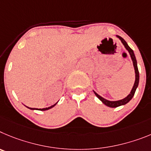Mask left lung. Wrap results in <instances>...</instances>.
I'll return each mask as SVG.
<instances>
[{"instance_id":"left-lung-1","label":"left lung","mask_w":151,"mask_h":151,"mask_svg":"<svg viewBox=\"0 0 151 151\" xmlns=\"http://www.w3.org/2000/svg\"><path fill=\"white\" fill-rule=\"evenodd\" d=\"M118 38L119 40H121L122 43H123V45H124L125 48L126 50H128V52H129V55L131 56V59L132 60V63H133V66H134V68H135V83L133 85V87L132 89L131 92H130L128 96H126V98H124L123 99H121V100H119V101H109V100H107V99H104L102 98L101 96H99V94H97L96 92L94 91V93L96 96L98 97V99L100 100V101H102L103 104H104L105 105H107L108 107H110V108H116V107H119V106H121V105H124V104H127L129 101L132 99V97L134 96L135 95V90H136L137 87H138V83H139V72H138V65H137V61L136 59H135V55L134 54V52H133V50L129 47V45L127 44L125 40L123 38H122L120 36H118L116 35Z\"/></svg>"}]
</instances>
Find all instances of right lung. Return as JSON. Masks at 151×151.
Wrapping results in <instances>:
<instances>
[{
    "label": "right lung",
    "instance_id": "add662e5",
    "mask_svg": "<svg viewBox=\"0 0 151 151\" xmlns=\"http://www.w3.org/2000/svg\"><path fill=\"white\" fill-rule=\"evenodd\" d=\"M57 104V102L55 103V104H53V105H52V106H50V107H48V108H40V109H38V108H28V107H27V108H29V109H31V110H39V111H47V110H49V109H50V108H53L54 106L55 105V104Z\"/></svg>",
    "mask_w": 151,
    "mask_h": 151
}]
</instances>
